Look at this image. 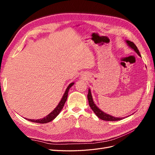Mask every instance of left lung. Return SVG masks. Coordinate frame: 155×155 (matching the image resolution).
Wrapping results in <instances>:
<instances>
[{
    "label": "left lung",
    "instance_id": "1",
    "mask_svg": "<svg viewBox=\"0 0 155 155\" xmlns=\"http://www.w3.org/2000/svg\"><path fill=\"white\" fill-rule=\"evenodd\" d=\"M126 43H127V44L128 45L129 47H130L131 48H133L136 51V52L137 53V54L139 56H140V57H141V55H140V51H139L138 48L137 47V46L134 45V43H133V42H131L130 41H128V40L126 41ZM87 98H88V100L89 106L91 107L92 110L94 111V112L96 115L99 118H100L103 120H105V121H118V120H122L124 118H118V117H114V116H110V115L108 114H106V113H105L104 112H103L102 110H101L99 109V108H98L96 105V104H94V102L90 89H88V95H87Z\"/></svg>",
    "mask_w": 155,
    "mask_h": 155
}]
</instances>
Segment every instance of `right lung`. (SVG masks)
<instances>
[{"instance_id": "1", "label": "right lung", "mask_w": 155, "mask_h": 155, "mask_svg": "<svg viewBox=\"0 0 155 155\" xmlns=\"http://www.w3.org/2000/svg\"><path fill=\"white\" fill-rule=\"evenodd\" d=\"M74 83H71L68 86V87L66 89V91L64 92L62 99L61 100L60 102L59 103V104L58 105L57 107H55V109L54 110H52V112H50V113L48 115L45 116V118H42V119H39V120H31V119H27V118H26V120L31 121V122H34V123L46 124V123L50 122V121H52L54 119H55V118L57 117V116L60 113L61 110L63 108L65 102H66V101L67 100L68 93V91H69V89L72 85H74Z\"/></svg>"}]
</instances>
